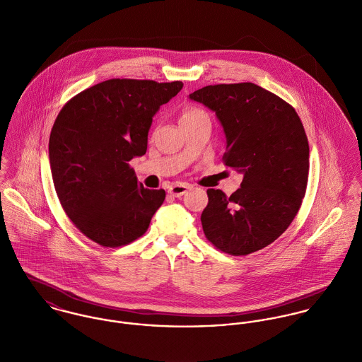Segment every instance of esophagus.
<instances>
[{
	"label": "esophagus",
	"mask_w": 362,
	"mask_h": 362,
	"mask_svg": "<svg viewBox=\"0 0 362 362\" xmlns=\"http://www.w3.org/2000/svg\"><path fill=\"white\" fill-rule=\"evenodd\" d=\"M188 189H189V185H187V184H174V185L168 189V192H170L173 197L180 198V197H182L184 194H187Z\"/></svg>",
	"instance_id": "esophagus-1"
}]
</instances>
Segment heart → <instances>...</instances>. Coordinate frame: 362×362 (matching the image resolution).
Returning a JSON list of instances; mask_svg holds the SVG:
<instances>
[{
	"label": "heart",
	"mask_w": 362,
	"mask_h": 362,
	"mask_svg": "<svg viewBox=\"0 0 362 362\" xmlns=\"http://www.w3.org/2000/svg\"><path fill=\"white\" fill-rule=\"evenodd\" d=\"M199 114H204L202 110L199 108H195V107H191V108H185L184 112H182V117L181 119H187V118H192V117H197Z\"/></svg>",
	"instance_id": "obj_1"
}]
</instances>
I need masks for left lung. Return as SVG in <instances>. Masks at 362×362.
Instances as JSON below:
<instances>
[{
    "label": "left lung",
    "mask_w": 362,
    "mask_h": 362,
    "mask_svg": "<svg viewBox=\"0 0 362 362\" xmlns=\"http://www.w3.org/2000/svg\"><path fill=\"white\" fill-rule=\"evenodd\" d=\"M216 112L226 135V165L244 174L227 197L207 189L201 221L220 251L241 257L277 240L305 197L310 145L296 110L255 83L210 85L189 95Z\"/></svg>",
    "instance_id": "left-lung-1"
}]
</instances>
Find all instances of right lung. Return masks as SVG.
I'll return each mask as SVG.
<instances>
[{
	"label": "right lung",
	"mask_w": 362,
	"mask_h": 362,
	"mask_svg": "<svg viewBox=\"0 0 362 362\" xmlns=\"http://www.w3.org/2000/svg\"><path fill=\"white\" fill-rule=\"evenodd\" d=\"M182 86L108 79L59 111L49 142L55 192L76 228L99 245L142 237L164 202V189L144 188L129 161L146 153L156 112Z\"/></svg>",
	"instance_id": "right-lung-1"
}]
</instances>
